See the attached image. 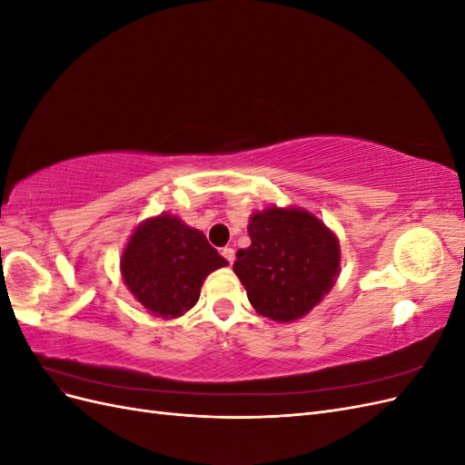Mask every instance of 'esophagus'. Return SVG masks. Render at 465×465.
<instances>
[{"label":"esophagus","mask_w":465,"mask_h":465,"mask_svg":"<svg viewBox=\"0 0 465 465\" xmlns=\"http://www.w3.org/2000/svg\"><path fill=\"white\" fill-rule=\"evenodd\" d=\"M221 254H223V258L227 260L229 263H232V262H234V250H232L231 246H224V248L221 250Z\"/></svg>","instance_id":"esophagus-1"}]
</instances>
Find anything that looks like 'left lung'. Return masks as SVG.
Segmentation results:
<instances>
[{"instance_id":"8db88e82","label":"left lung","mask_w":465,"mask_h":465,"mask_svg":"<svg viewBox=\"0 0 465 465\" xmlns=\"http://www.w3.org/2000/svg\"><path fill=\"white\" fill-rule=\"evenodd\" d=\"M250 246L236 252L232 272L260 316L294 322L331 291L341 246L326 223L302 207L270 205L248 221Z\"/></svg>"}]
</instances>
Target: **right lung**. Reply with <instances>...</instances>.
<instances>
[{"instance_id": "add662e5", "label": "right lung", "mask_w": 465, "mask_h": 465, "mask_svg": "<svg viewBox=\"0 0 465 465\" xmlns=\"http://www.w3.org/2000/svg\"><path fill=\"white\" fill-rule=\"evenodd\" d=\"M229 265L202 231L173 213L142 221L120 258L124 285L145 311L163 320L186 314L198 302L205 277Z\"/></svg>"}]
</instances>
